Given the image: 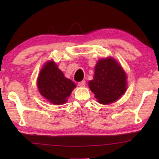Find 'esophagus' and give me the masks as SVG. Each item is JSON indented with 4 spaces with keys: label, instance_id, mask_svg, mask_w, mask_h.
Returning a JSON list of instances; mask_svg holds the SVG:
<instances>
[{
    "label": "esophagus",
    "instance_id": "1",
    "mask_svg": "<svg viewBox=\"0 0 159 159\" xmlns=\"http://www.w3.org/2000/svg\"><path fill=\"white\" fill-rule=\"evenodd\" d=\"M78 85H79V86H80V87H84L85 85V80H82V81L78 83Z\"/></svg>",
    "mask_w": 159,
    "mask_h": 159
}]
</instances>
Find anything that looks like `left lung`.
<instances>
[{"mask_svg": "<svg viewBox=\"0 0 159 159\" xmlns=\"http://www.w3.org/2000/svg\"><path fill=\"white\" fill-rule=\"evenodd\" d=\"M127 76L114 58L99 60L96 64L93 79L88 82L90 89L98 102L108 104L114 102L127 89Z\"/></svg>", "mask_w": 159, "mask_h": 159, "instance_id": "1", "label": "left lung"}]
</instances>
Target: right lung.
<instances>
[{
    "label": "right lung",
    "mask_w": 159,
    "mask_h": 159,
    "mask_svg": "<svg viewBox=\"0 0 159 159\" xmlns=\"http://www.w3.org/2000/svg\"><path fill=\"white\" fill-rule=\"evenodd\" d=\"M39 93L50 103L64 104L75 88V83L64 75L53 61L45 64L37 80Z\"/></svg>",
    "instance_id": "obj_1"
}]
</instances>
